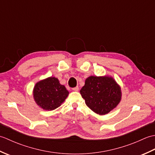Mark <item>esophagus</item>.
<instances>
[{"label":"esophagus","instance_id":"1","mask_svg":"<svg viewBox=\"0 0 155 155\" xmlns=\"http://www.w3.org/2000/svg\"><path fill=\"white\" fill-rule=\"evenodd\" d=\"M78 89H79V88H78V87H76L72 88V90H73L74 91H78Z\"/></svg>","mask_w":155,"mask_h":155}]
</instances>
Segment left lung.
I'll use <instances>...</instances> for the list:
<instances>
[{
  "label": "left lung",
  "instance_id": "1",
  "mask_svg": "<svg viewBox=\"0 0 155 155\" xmlns=\"http://www.w3.org/2000/svg\"><path fill=\"white\" fill-rule=\"evenodd\" d=\"M80 93L87 107L103 115L116 107L121 99L120 88L113 78L91 76L85 81Z\"/></svg>",
  "mask_w": 155,
  "mask_h": 155
}]
</instances>
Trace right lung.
I'll return each mask as SVG.
<instances>
[{
	"instance_id": "add662e5",
	"label": "right lung",
	"mask_w": 155,
	"mask_h": 155,
	"mask_svg": "<svg viewBox=\"0 0 155 155\" xmlns=\"http://www.w3.org/2000/svg\"><path fill=\"white\" fill-rule=\"evenodd\" d=\"M68 91L59 83L57 78L49 77L38 82L35 86L33 94L36 103L46 110H52L60 107Z\"/></svg>"
}]
</instances>
